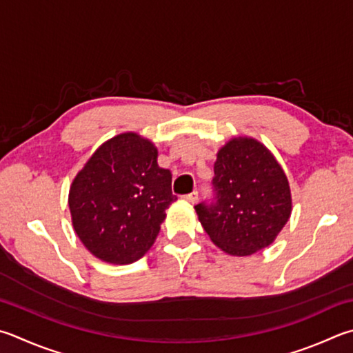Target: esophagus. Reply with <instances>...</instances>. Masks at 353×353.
<instances>
[{
  "label": "esophagus",
  "instance_id": "esophagus-1",
  "mask_svg": "<svg viewBox=\"0 0 353 353\" xmlns=\"http://www.w3.org/2000/svg\"><path fill=\"white\" fill-rule=\"evenodd\" d=\"M183 199L187 202H190V203H196L197 202V199H199V194H197V191H193V193H190V194H187V196H183Z\"/></svg>",
  "mask_w": 353,
  "mask_h": 353
}]
</instances>
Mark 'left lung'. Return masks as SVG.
<instances>
[{"label":"left lung","instance_id":"left-lung-1","mask_svg":"<svg viewBox=\"0 0 353 353\" xmlns=\"http://www.w3.org/2000/svg\"><path fill=\"white\" fill-rule=\"evenodd\" d=\"M214 202L194 207L210 239L232 256H250L276 239L292 214L283 166L252 137H234L217 151Z\"/></svg>","mask_w":353,"mask_h":353}]
</instances>
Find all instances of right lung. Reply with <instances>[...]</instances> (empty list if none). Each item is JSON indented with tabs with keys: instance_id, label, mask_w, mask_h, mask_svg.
<instances>
[{
	"instance_id": "obj_1",
	"label": "right lung",
	"mask_w": 353,
	"mask_h": 353,
	"mask_svg": "<svg viewBox=\"0 0 353 353\" xmlns=\"http://www.w3.org/2000/svg\"><path fill=\"white\" fill-rule=\"evenodd\" d=\"M157 156L151 140L123 132L101 143L77 172L68 199L72 227L95 258L125 265L152 247L165 210L177 199Z\"/></svg>"
}]
</instances>
